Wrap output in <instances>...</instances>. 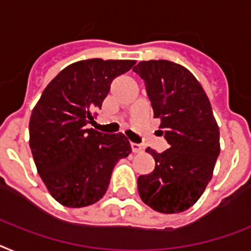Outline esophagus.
Masks as SVG:
<instances>
[{"label": "esophagus", "instance_id": "esophagus-1", "mask_svg": "<svg viewBox=\"0 0 251 251\" xmlns=\"http://www.w3.org/2000/svg\"><path fill=\"white\" fill-rule=\"evenodd\" d=\"M130 147H131L132 153H140L143 151L142 145L136 144V143H130Z\"/></svg>", "mask_w": 251, "mask_h": 251}]
</instances>
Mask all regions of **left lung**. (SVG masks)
<instances>
[{
  "label": "left lung",
  "mask_w": 251,
  "mask_h": 251,
  "mask_svg": "<svg viewBox=\"0 0 251 251\" xmlns=\"http://www.w3.org/2000/svg\"><path fill=\"white\" fill-rule=\"evenodd\" d=\"M132 71L143 79L159 131L170 148H148L155 167L138 178L147 205L161 213H180L197 203L212 178L220 154V129L207 94L190 71L167 60L139 62Z\"/></svg>",
  "instance_id": "left-lung-1"
}]
</instances>
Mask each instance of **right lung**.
<instances>
[{
    "instance_id": "obj_1",
    "label": "right lung",
    "mask_w": 251,
    "mask_h": 251,
    "mask_svg": "<svg viewBox=\"0 0 251 251\" xmlns=\"http://www.w3.org/2000/svg\"><path fill=\"white\" fill-rule=\"evenodd\" d=\"M134 60L90 58L65 67L43 90L29 122V145L38 174L60 204L81 208L106 194L113 167L130 154L120 134L86 129L113 79Z\"/></svg>"
}]
</instances>
